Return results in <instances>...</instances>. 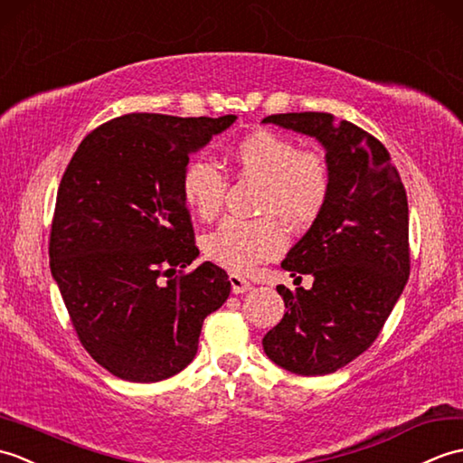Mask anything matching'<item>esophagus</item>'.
I'll list each match as a JSON object with an SVG mask.
<instances>
[{
  "label": "esophagus",
  "mask_w": 463,
  "mask_h": 463,
  "mask_svg": "<svg viewBox=\"0 0 463 463\" xmlns=\"http://www.w3.org/2000/svg\"><path fill=\"white\" fill-rule=\"evenodd\" d=\"M230 283H232V291L235 295H241V293H248L251 289V283L245 281L243 277L240 275H230Z\"/></svg>",
  "instance_id": "1"
}]
</instances>
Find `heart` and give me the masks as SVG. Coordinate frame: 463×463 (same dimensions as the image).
<instances>
[{"mask_svg": "<svg viewBox=\"0 0 463 463\" xmlns=\"http://www.w3.org/2000/svg\"><path fill=\"white\" fill-rule=\"evenodd\" d=\"M233 164L243 178L263 184L260 210L263 218H225L205 235V258L232 273H251L285 251L287 232L271 213L293 223L313 220L323 210L331 188L326 160L317 150H299L291 138L271 130H255L233 150ZM228 176L208 158H194L182 174V194L202 220H212L222 210Z\"/></svg>", "mask_w": 463, "mask_h": 463, "instance_id": "1", "label": "heart"}]
</instances>
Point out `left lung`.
<instances>
[{
	"label": "left lung",
	"mask_w": 463,
	"mask_h": 463,
	"mask_svg": "<svg viewBox=\"0 0 463 463\" xmlns=\"http://www.w3.org/2000/svg\"><path fill=\"white\" fill-rule=\"evenodd\" d=\"M261 122L315 138L331 174L323 210L281 263L295 281L311 275L313 287H277L287 311L263 336L277 366L321 376L374 343L404 291L406 190L383 142L353 122H335L326 112H287Z\"/></svg>",
	"instance_id": "left-lung-1"
}]
</instances>
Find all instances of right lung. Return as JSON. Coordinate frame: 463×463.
I'll return each instance as SVG.
<instances>
[{"mask_svg": "<svg viewBox=\"0 0 463 463\" xmlns=\"http://www.w3.org/2000/svg\"><path fill=\"white\" fill-rule=\"evenodd\" d=\"M235 118H112L80 142L59 184L51 275L87 353L122 380L184 371L203 318L230 297L228 273L210 261L182 273L200 255L182 174Z\"/></svg>", "mask_w": 463, "mask_h": 463, "instance_id": "obj_1", "label": "right lung"}]
</instances>
